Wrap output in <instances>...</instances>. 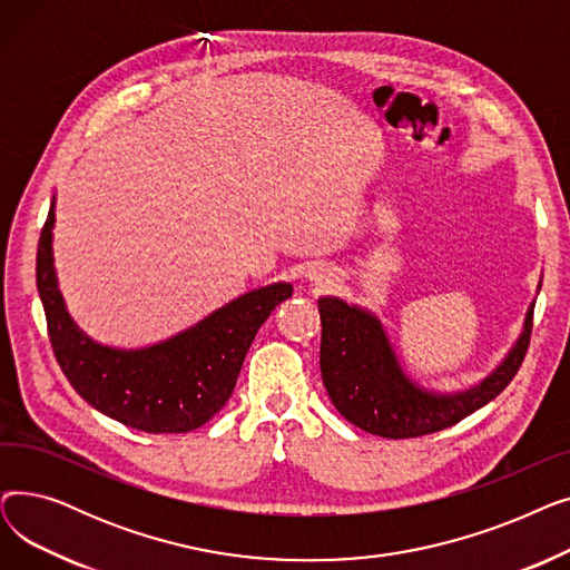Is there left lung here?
<instances>
[{
	"instance_id": "8db88e82",
	"label": "left lung",
	"mask_w": 570,
	"mask_h": 570,
	"mask_svg": "<svg viewBox=\"0 0 570 570\" xmlns=\"http://www.w3.org/2000/svg\"><path fill=\"white\" fill-rule=\"evenodd\" d=\"M318 312L321 376L335 409L370 434L411 439L460 423L513 381L529 346L533 303L518 342L494 372L458 393H434L415 383L404 372L383 323L370 309L325 295L318 297Z\"/></svg>"
}]
</instances>
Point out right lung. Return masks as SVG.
<instances>
[{
    "label": "right lung",
    "mask_w": 570,
    "mask_h": 570,
    "mask_svg": "<svg viewBox=\"0 0 570 570\" xmlns=\"http://www.w3.org/2000/svg\"><path fill=\"white\" fill-rule=\"evenodd\" d=\"M52 228L55 196L39 237L37 288L55 357L73 391L140 432L183 434L205 425L228 402L258 327L291 297L293 286L277 282L254 288L153 346H104L67 312L52 265Z\"/></svg>",
    "instance_id": "obj_1"
}]
</instances>
